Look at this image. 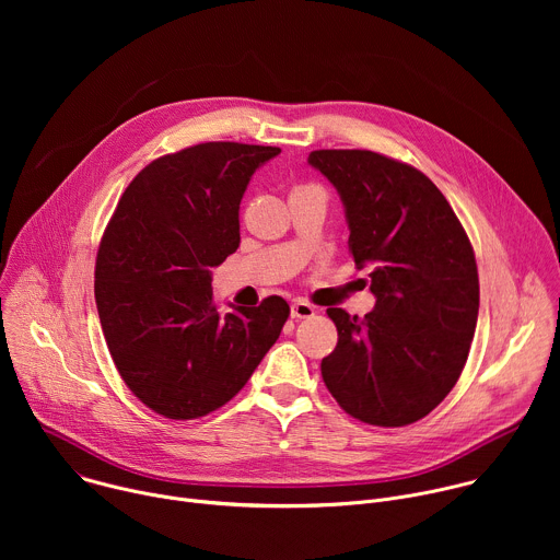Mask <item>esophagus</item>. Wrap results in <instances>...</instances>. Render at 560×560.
<instances>
[{
	"mask_svg": "<svg viewBox=\"0 0 560 560\" xmlns=\"http://www.w3.org/2000/svg\"><path fill=\"white\" fill-rule=\"evenodd\" d=\"M290 316L292 318H310V316H314V307L305 301H294L290 305Z\"/></svg>",
	"mask_w": 560,
	"mask_h": 560,
	"instance_id": "obj_1",
	"label": "esophagus"
}]
</instances>
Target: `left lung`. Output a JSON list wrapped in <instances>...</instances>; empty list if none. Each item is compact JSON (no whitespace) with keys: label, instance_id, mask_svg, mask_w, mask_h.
<instances>
[{"label":"left lung","instance_id":"1","mask_svg":"<svg viewBox=\"0 0 560 560\" xmlns=\"http://www.w3.org/2000/svg\"><path fill=\"white\" fill-rule=\"evenodd\" d=\"M307 164L339 192L357 268L376 303L363 318L328 307L339 330L322 374L354 419L401 428L430 415L458 381L478 318L469 238L417 168L372 150H314Z\"/></svg>","mask_w":560,"mask_h":560}]
</instances>
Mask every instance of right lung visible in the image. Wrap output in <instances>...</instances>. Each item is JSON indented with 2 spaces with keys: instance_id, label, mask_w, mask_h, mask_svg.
Masks as SVG:
<instances>
[{
  "instance_id": "obj_1",
  "label": "right lung",
  "mask_w": 560,
  "mask_h": 560,
  "mask_svg": "<svg viewBox=\"0 0 560 560\" xmlns=\"http://www.w3.org/2000/svg\"><path fill=\"white\" fill-rule=\"evenodd\" d=\"M281 148L210 141L148 164L121 195L95 266L110 357L132 394L166 419L225 406L275 346L290 314L212 301V270L242 242L238 203Z\"/></svg>"
}]
</instances>
